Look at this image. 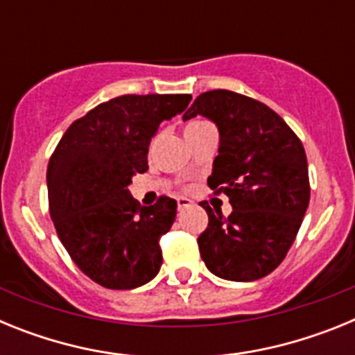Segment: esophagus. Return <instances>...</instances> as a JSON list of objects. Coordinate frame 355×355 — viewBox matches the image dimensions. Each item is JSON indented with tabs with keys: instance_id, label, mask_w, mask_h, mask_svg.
Segmentation results:
<instances>
[{
	"instance_id": "esophagus-1",
	"label": "esophagus",
	"mask_w": 355,
	"mask_h": 355,
	"mask_svg": "<svg viewBox=\"0 0 355 355\" xmlns=\"http://www.w3.org/2000/svg\"><path fill=\"white\" fill-rule=\"evenodd\" d=\"M192 206V200L187 199V197H178V209H184Z\"/></svg>"
}]
</instances>
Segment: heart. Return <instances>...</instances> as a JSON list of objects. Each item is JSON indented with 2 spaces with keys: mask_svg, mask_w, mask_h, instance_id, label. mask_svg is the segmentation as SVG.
<instances>
[{
  "mask_svg": "<svg viewBox=\"0 0 355 355\" xmlns=\"http://www.w3.org/2000/svg\"><path fill=\"white\" fill-rule=\"evenodd\" d=\"M197 122H200V121H193V122H190V124H197ZM190 124H188V126H190Z\"/></svg>",
  "mask_w": 355,
  "mask_h": 355,
  "instance_id": "b5f03b06",
  "label": "heart"
}]
</instances>
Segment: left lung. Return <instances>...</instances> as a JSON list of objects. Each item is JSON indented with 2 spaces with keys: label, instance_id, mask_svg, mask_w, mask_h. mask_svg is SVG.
I'll list each match as a JSON object with an SVG mask.
<instances>
[{
  "label": "left lung",
  "instance_id": "8db88e82",
  "mask_svg": "<svg viewBox=\"0 0 355 355\" xmlns=\"http://www.w3.org/2000/svg\"><path fill=\"white\" fill-rule=\"evenodd\" d=\"M215 122L218 156L208 184L233 206L224 216L206 202L208 227L199 252L216 277L249 283L286 258L309 205L306 150L283 119L263 103L231 90L200 94L184 112Z\"/></svg>",
  "mask_w": 355,
  "mask_h": 355
}]
</instances>
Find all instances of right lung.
Here are the masks:
<instances>
[{
    "label": "right lung",
    "instance_id": "right-lung-1",
    "mask_svg": "<svg viewBox=\"0 0 355 355\" xmlns=\"http://www.w3.org/2000/svg\"><path fill=\"white\" fill-rule=\"evenodd\" d=\"M190 94L115 97L69 126L48 165L49 215L72 261L94 283L133 290L162 266L159 238L178 202L162 196L142 206L128 187L147 168L158 126L188 106Z\"/></svg>",
    "mask_w": 355,
    "mask_h": 355
}]
</instances>
